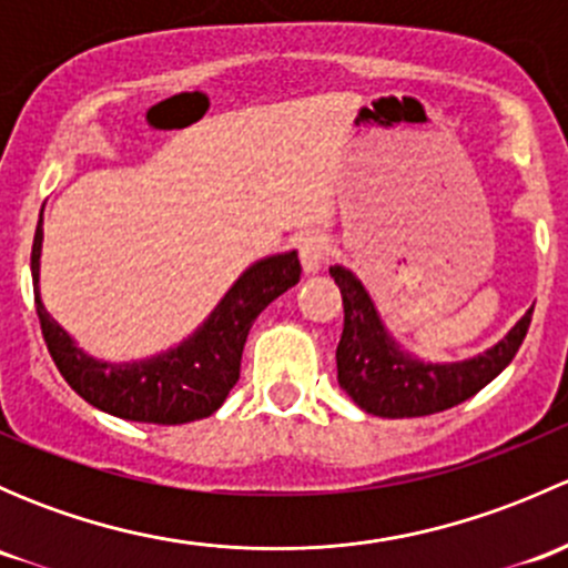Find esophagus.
Segmentation results:
<instances>
[{
    "label": "esophagus",
    "instance_id": "esophagus-1",
    "mask_svg": "<svg viewBox=\"0 0 568 568\" xmlns=\"http://www.w3.org/2000/svg\"><path fill=\"white\" fill-rule=\"evenodd\" d=\"M329 239H326L324 233H305V236L300 239V261L305 274L321 272V266L329 263Z\"/></svg>",
    "mask_w": 568,
    "mask_h": 568
}]
</instances>
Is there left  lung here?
<instances>
[{"label": "left lung", "mask_w": 568, "mask_h": 568, "mask_svg": "<svg viewBox=\"0 0 568 568\" xmlns=\"http://www.w3.org/2000/svg\"><path fill=\"white\" fill-rule=\"evenodd\" d=\"M343 296L337 382L354 404L376 417H423L445 412L484 390L523 346L532 307L489 352L462 363H420L387 335L368 291L348 268L332 266Z\"/></svg>", "instance_id": "left-lung-1"}]
</instances>
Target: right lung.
Listing matches in <instances>:
<instances>
[{
    "label": "right lung",
    "instance_id": "1",
    "mask_svg": "<svg viewBox=\"0 0 568 568\" xmlns=\"http://www.w3.org/2000/svg\"><path fill=\"white\" fill-rule=\"evenodd\" d=\"M40 242H43V227L38 222L36 244H32L36 311L43 341L62 379L95 409H104L123 420L159 423V426L192 423L220 409L239 382L252 321L291 285L300 283L302 274L296 252L263 257L233 283L209 321L181 346L142 363L114 365L101 363L77 348L71 335L45 313L38 294Z\"/></svg>",
    "mask_w": 568,
    "mask_h": 568
}]
</instances>
